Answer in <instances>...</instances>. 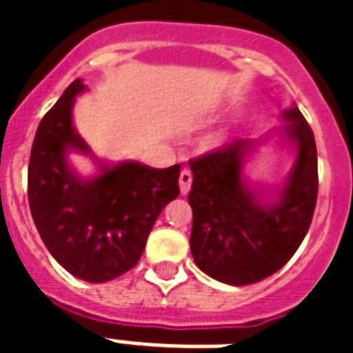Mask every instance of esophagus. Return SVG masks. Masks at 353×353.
Segmentation results:
<instances>
[{"label": "esophagus", "mask_w": 353, "mask_h": 353, "mask_svg": "<svg viewBox=\"0 0 353 353\" xmlns=\"http://www.w3.org/2000/svg\"><path fill=\"white\" fill-rule=\"evenodd\" d=\"M191 185H192V174L189 170H183L181 174H179V189H181V194H187V192L191 191Z\"/></svg>", "instance_id": "obj_1"}]
</instances>
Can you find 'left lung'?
I'll return each instance as SVG.
<instances>
[{"mask_svg": "<svg viewBox=\"0 0 353 353\" xmlns=\"http://www.w3.org/2000/svg\"><path fill=\"white\" fill-rule=\"evenodd\" d=\"M283 117L296 157L274 204H261L242 179L245 154L255 147L252 139H232L189 161L192 257L202 272L223 283L265 280L293 257L310 229L318 200L316 139L299 108Z\"/></svg>", "mask_w": 353, "mask_h": 353, "instance_id": "left-lung-1", "label": "left lung"}]
</instances>
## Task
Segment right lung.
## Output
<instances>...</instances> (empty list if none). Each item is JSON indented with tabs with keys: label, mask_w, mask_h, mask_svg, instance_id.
Segmentation results:
<instances>
[{
	"label": "right lung",
	"mask_w": 353,
	"mask_h": 353,
	"mask_svg": "<svg viewBox=\"0 0 353 353\" xmlns=\"http://www.w3.org/2000/svg\"><path fill=\"white\" fill-rule=\"evenodd\" d=\"M81 79L65 88L35 132L28 166V202L50 255L81 280L101 283L128 272L143 253L164 206L179 194V164L103 166L94 179L68 168V149L88 153L72 124Z\"/></svg>",
	"instance_id": "obj_1"
}]
</instances>
